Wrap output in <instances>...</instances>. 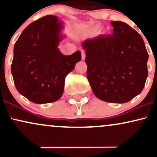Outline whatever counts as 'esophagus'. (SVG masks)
Instances as JSON below:
<instances>
[{
  "label": "esophagus",
  "mask_w": 157,
  "mask_h": 157,
  "mask_svg": "<svg viewBox=\"0 0 157 157\" xmlns=\"http://www.w3.org/2000/svg\"><path fill=\"white\" fill-rule=\"evenodd\" d=\"M81 55H82V60H85V58H86V52H85L84 50L81 51Z\"/></svg>",
  "instance_id": "1"
}]
</instances>
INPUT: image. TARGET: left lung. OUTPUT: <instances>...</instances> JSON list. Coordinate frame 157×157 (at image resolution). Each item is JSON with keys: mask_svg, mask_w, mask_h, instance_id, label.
Segmentation results:
<instances>
[{"mask_svg": "<svg viewBox=\"0 0 157 157\" xmlns=\"http://www.w3.org/2000/svg\"><path fill=\"white\" fill-rule=\"evenodd\" d=\"M110 35L82 43L87 77L97 98L124 103L142 92L147 77L148 54L136 30L121 21H111Z\"/></svg>", "mask_w": 157, "mask_h": 157, "instance_id": "1", "label": "left lung"}]
</instances>
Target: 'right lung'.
I'll use <instances>...</instances> for the list:
<instances>
[{
    "instance_id": "1",
    "label": "right lung",
    "mask_w": 157,
    "mask_h": 157,
    "mask_svg": "<svg viewBox=\"0 0 157 157\" xmlns=\"http://www.w3.org/2000/svg\"><path fill=\"white\" fill-rule=\"evenodd\" d=\"M63 24L54 15L34 21L23 30L14 46L11 71L17 91L37 104L58 100L66 75L81 60L80 51L63 55L58 46Z\"/></svg>"
}]
</instances>
